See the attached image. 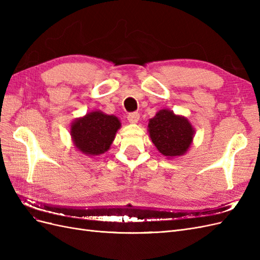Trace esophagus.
<instances>
[{"mask_svg": "<svg viewBox=\"0 0 260 260\" xmlns=\"http://www.w3.org/2000/svg\"><path fill=\"white\" fill-rule=\"evenodd\" d=\"M140 119V114L138 112H133L128 115V120L131 123H137Z\"/></svg>", "mask_w": 260, "mask_h": 260, "instance_id": "34e87169", "label": "esophagus"}]
</instances>
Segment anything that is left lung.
I'll return each instance as SVG.
<instances>
[{
  "mask_svg": "<svg viewBox=\"0 0 260 260\" xmlns=\"http://www.w3.org/2000/svg\"><path fill=\"white\" fill-rule=\"evenodd\" d=\"M147 127L152 142L168 158L184 155L192 144L195 132L185 117L169 109H160L149 119Z\"/></svg>",
  "mask_w": 260,
  "mask_h": 260,
  "instance_id": "1",
  "label": "left lung"
}]
</instances>
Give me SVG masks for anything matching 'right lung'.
<instances>
[{
    "instance_id": "right-lung-1",
    "label": "right lung",
    "mask_w": 260,
    "mask_h": 260,
    "mask_svg": "<svg viewBox=\"0 0 260 260\" xmlns=\"http://www.w3.org/2000/svg\"><path fill=\"white\" fill-rule=\"evenodd\" d=\"M120 127L121 123L116 116L95 111L74 120L70 125V136L80 152L98 156L108 151Z\"/></svg>"
}]
</instances>
